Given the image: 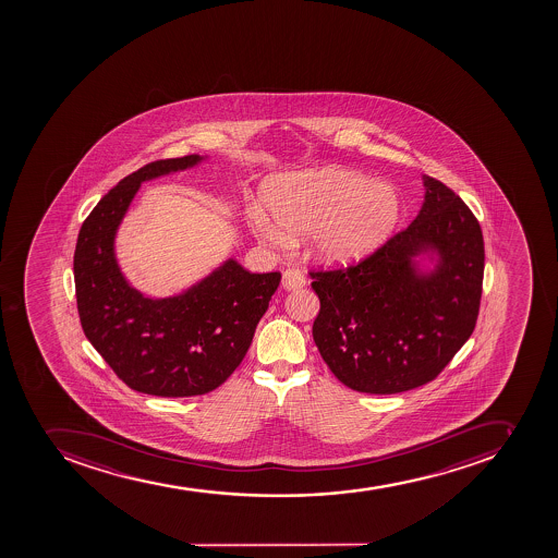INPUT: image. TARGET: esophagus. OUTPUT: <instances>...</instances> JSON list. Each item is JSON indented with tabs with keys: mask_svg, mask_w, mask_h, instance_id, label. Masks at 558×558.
Returning a JSON list of instances; mask_svg holds the SVG:
<instances>
[{
	"mask_svg": "<svg viewBox=\"0 0 558 558\" xmlns=\"http://www.w3.org/2000/svg\"><path fill=\"white\" fill-rule=\"evenodd\" d=\"M305 283V275L300 269H287L283 272V278H281V286H283L286 291H296V289H301Z\"/></svg>",
	"mask_w": 558,
	"mask_h": 558,
	"instance_id": "1",
	"label": "esophagus"
}]
</instances>
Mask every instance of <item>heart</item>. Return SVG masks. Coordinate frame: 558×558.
Returning a JSON list of instances; mask_svg holds the SVG:
<instances>
[{
    "instance_id": "b5f03b06",
    "label": "heart",
    "mask_w": 558,
    "mask_h": 558,
    "mask_svg": "<svg viewBox=\"0 0 558 558\" xmlns=\"http://www.w3.org/2000/svg\"><path fill=\"white\" fill-rule=\"evenodd\" d=\"M264 208L252 207L253 230L264 241L287 246L286 232H311V250L328 264L369 257L392 235L403 213L395 185L373 182L350 169L326 168L272 178Z\"/></svg>"
}]
</instances>
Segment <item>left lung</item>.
I'll return each instance as SVG.
<instances>
[{
    "label": "left lung",
    "instance_id": "obj_1",
    "mask_svg": "<svg viewBox=\"0 0 558 558\" xmlns=\"http://www.w3.org/2000/svg\"><path fill=\"white\" fill-rule=\"evenodd\" d=\"M412 225L359 264L312 269L320 308L312 336L337 380L365 395H398L435 380L478 319L482 228L460 196L424 177ZM438 253L432 274L412 257Z\"/></svg>",
    "mask_w": 558,
    "mask_h": 558
}]
</instances>
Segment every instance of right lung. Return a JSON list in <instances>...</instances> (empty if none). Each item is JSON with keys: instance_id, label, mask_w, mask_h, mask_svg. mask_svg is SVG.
<instances>
[{"instance_id": "1", "label": "right lung", "mask_w": 558, "mask_h": 558, "mask_svg": "<svg viewBox=\"0 0 558 558\" xmlns=\"http://www.w3.org/2000/svg\"><path fill=\"white\" fill-rule=\"evenodd\" d=\"M203 157L155 160L123 178L80 228L74 287L90 344L130 389L162 398L207 395L238 369L280 272H250L230 258L180 296L151 300L119 271L114 238L141 183Z\"/></svg>"}]
</instances>
